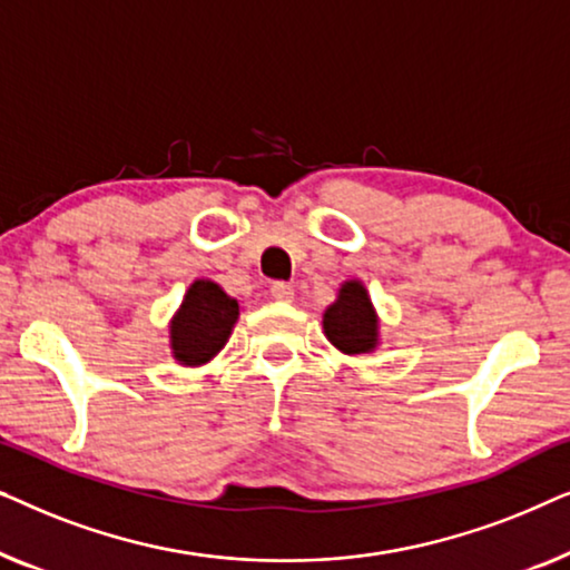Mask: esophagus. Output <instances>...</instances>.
Here are the masks:
<instances>
[{
	"label": "esophagus",
	"mask_w": 570,
	"mask_h": 570,
	"mask_svg": "<svg viewBox=\"0 0 570 570\" xmlns=\"http://www.w3.org/2000/svg\"><path fill=\"white\" fill-rule=\"evenodd\" d=\"M269 293H272V298H275V301H283V303L293 301V285L291 283H272Z\"/></svg>",
	"instance_id": "1"
}]
</instances>
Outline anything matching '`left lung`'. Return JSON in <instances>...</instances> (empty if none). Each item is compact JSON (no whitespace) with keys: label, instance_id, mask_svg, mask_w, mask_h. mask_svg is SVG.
I'll list each match as a JSON object with an SVG mask.
<instances>
[{"label":"left lung","instance_id":"left-lung-1","mask_svg":"<svg viewBox=\"0 0 570 570\" xmlns=\"http://www.w3.org/2000/svg\"><path fill=\"white\" fill-rule=\"evenodd\" d=\"M324 332L347 355L371 353L379 345V318L363 283L350 279L340 287L337 301L324 314Z\"/></svg>","mask_w":570,"mask_h":570}]
</instances>
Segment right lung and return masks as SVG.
Masks as SVG:
<instances>
[{"mask_svg":"<svg viewBox=\"0 0 570 570\" xmlns=\"http://www.w3.org/2000/svg\"><path fill=\"white\" fill-rule=\"evenodd\" d=\"M238 318V301L213 279H197L170 322V347L178 363L202 365L220 353Z\"/></svg>","mask_w":570,"mask_h":570,"instance_id":"obj_1","label":"right lung"}]
</instances>
